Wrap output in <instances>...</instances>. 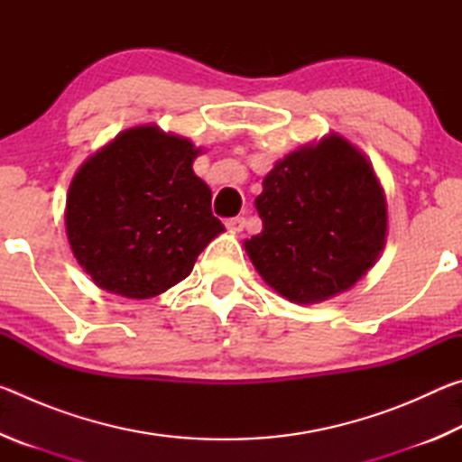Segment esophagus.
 Segmentation results:
<instances>
[{
	"label": "esophagus",
	"instance_id": "esophagus-1",
	"mask_svg": "<svg viewBox=\"0 0 462 462\" xmlns=\"http://www.w3.org/2000/svg\"><path fill=\"white\" fill-rule=\"evenodd\" d=\"M246 226V217L236 216V217H230V220H226V228L232 230V232H242Z\"/></svg>",
	"mask_w": 462,
	"mask_h": 462
}]
</instances>
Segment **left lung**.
Masks as SVG:
<instances>
[{"instance_id": "obj_1", "label": "left lung", "mask_w": 462, "mask_h": 462, "mask_svg": "<svg viewBox=\"0 0 462 462\" xmlns=\"http://www.w3.org/2000/svg\"><path fill=\"white\" fill-rule=\"evenodd\" d=\"M248 259L279 295L310 306L348 291L385 248L387 199L365 152L330 132L275 162L254 199Z\"/></svg>"}]
</instances>
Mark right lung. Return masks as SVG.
Returning <instances> with one entry per match:
<instances>
[{
	"instance_id": "right-lung-1",
	"label": "right lung",
	"mask_w": 462,
	"mask_h": 462,
	"mask_svg": "<svg viewBox=\"0 0 462 462\" xmlns=\"http://www.w3.org/2000/svg\"><path fill=\"white\" fill-rule=\"evenodd\" d=\"M189 138L154 124L120 132L77 171L65 226L73 256L104 291L148 300L193 271L224 224L193 173Z\"/></svg>"
}]
</instances>
